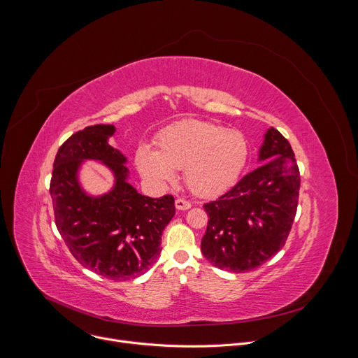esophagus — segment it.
Returning <instances> with one entry per match:
<instances>
[{
	"label": "esophagus",
	"mask_w": 358,
	"mask_h": 358,
	"mask_svg": "<svg viewBox=\"0 0 358 358\" xmlns=\"http://www.w3.org/2000/svg\"><path fill=\"white\" fill-rule=\"evenodd\" d=\"M176 208L180 211H185L188 208H191V202L184 199V198H177L176 199Z\"/></svg>",
	"instance_id": "obj_1"
}]
</instances>
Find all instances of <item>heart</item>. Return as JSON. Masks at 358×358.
Instances as JSON below:
<instances>
[{
  "mask_svg": "<svg viewBox=\"0 0 358 358\" xmlns=\"http://www.w3.org/2000/svg\"><path fill=\"white\" fill-rule=\"evenodd\" d=\"M157 150L141 145L136 151V166L148 180L167 184L176 170L184 169L187 185L198 195H217L228 189L242 173L249 145L238 130L224 126L184 120L157 136Z\"/></svg>",
  "mask_w": 358,
  "mask_h": 358,
  "instance_id": "obj_1",
  "label": "heart"
}]
</instances>
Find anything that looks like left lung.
Masks as SVG:
<instances>
[{"label": "left lung", "instance_id": "obj_1", "mask_svg": "<svg viewBox=\"0 0 358 358\" xmlns=\"http://www.w3.org/2000/svg\"><path fill=\"white\" fill-rule=\"evenodd\" d=\"M259 162L228 192L203 203L208 225L202 255L228 272L253 271L276 255L296 215L299 167L290 143L273 127L265 134Z\"/></svg>", "mask_w": 358, "mask_h": 358}]
</instances>
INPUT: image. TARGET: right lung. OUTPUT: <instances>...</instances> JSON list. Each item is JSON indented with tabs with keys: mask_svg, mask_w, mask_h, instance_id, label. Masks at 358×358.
Listing matches in <instances>:
<instances>
[{
	"mask_svg": "<svg viewBox=\"0 0 358 358\" xmlns=\"http://www.w3.org/2000/svg\"><path fill=\"white\" fill-rule=\"evenodd\" d=\"M112 124H94L72 134L58 150L49 192L57 228L73 258L110 280H129L156 264L162 234L176 214L174 196L150 198L127 182L126 157L109 144ZM96 159L109 166L115 187L100 197L80 187L82 161Z\"/></svg>",
	"mask_w": 358,
	"mask_h": 358,
	"instance_id": "1",
	"label": "right lung"
}]
</instances>
